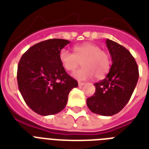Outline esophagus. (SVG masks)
<instances>
[{"label": "esophagus", "instance_id": "obj_1", "mask_svg": "<svg viewBox=\"0 0 149 149\" xmlns=\"http://www.w3.org/2000/svg\"><path fill=\"white\" fill-rule=\"evenodd\" d=\"M78 85H79V86H83L84 85V83H82V82H78Z\"/></svg>", "mask_w": 149, "mask_h": 149}]
</instances>
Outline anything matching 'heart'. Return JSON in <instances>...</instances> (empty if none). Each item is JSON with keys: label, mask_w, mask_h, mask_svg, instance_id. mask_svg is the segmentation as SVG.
Here are the masks:
<instances>
[{"label": "heart", "mask_w": 149, "mask_h": 149, "mask_svg": "<svg viewBox=\"0 0 149 149\" xmlns=\"http://www.w3.org/2000/svg\"><path fill=\"white\" fill-rule=\"evenodd\" d=\"M74 54L67 49L61 50L58 58L63 67L67 71H73L82 62L84 67L73 72V77L79 80L91 79L95 76L101 79L106 76L110 69V58L106 52L92 43H84L73 47Z\"/></svg>", "instance_id": "heart-1"}]
</instances>
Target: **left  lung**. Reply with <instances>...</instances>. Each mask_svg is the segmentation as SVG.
I'll list each match as a JSON object with an SVG mask.
<instances>
[{
    "label": "left lung",
    "mask_w": 149,
    "mask_h": 149,
    "mask_svg": "<svg viewBox=\"0 0 149 149\" xmlns=\"http://www.w3.org/2000/svg\"><path fill=\"white\" fill-rule=\"evenodd\" d=\"M106 44L112 65L107 77L94 84L95 93L87 98L86 104L93 113L112 116L129 101L139 73L135 59L127 49L110 39H107Z\"/></svg>",
    "instance_id": "obj_1"
}]
</instances>
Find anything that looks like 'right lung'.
<instances>
[{
	"mask_svg": "<svg viewBox=\"0 0 149 149\" xmlns=\"http://www.w3.org/2000/svg\"><path fill=\"white\" fill-rule=\"evenodd\" d=\"M70 41L53 38L37 43L22 56L17 79L22 97L36 113L42 116L60 112L70 91L78 86L61 64L59 52Z\"/></svg>",
	"mask_w": 149,
	"mask_h": 149,
	"instance_id": "1",
	"label": "right lung"
}]
</instances>
